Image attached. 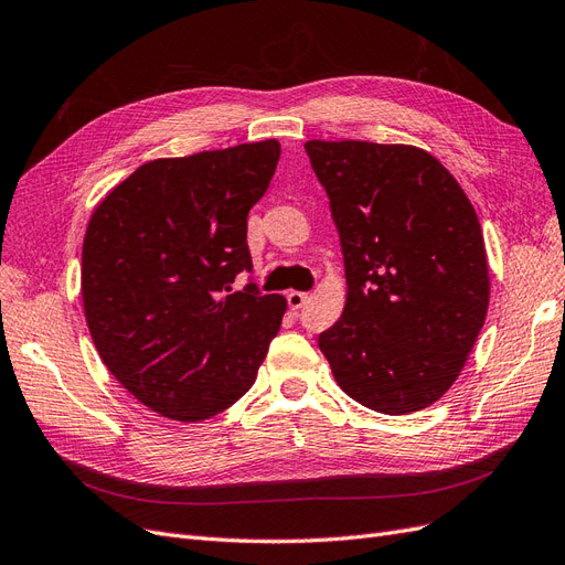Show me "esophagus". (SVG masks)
Wrapping results in <instances>:
<instances>
[{
  "label": "esophagus",
  "mask_w": 565,
  "mask_h": 565,
  "mask_svg": "<svg viewBox=\"0 0 565 565\" xmlns=\"http://www.w3.org/2000/svg\"><path fill=\"white\" fill-rule=\"evenodd\" d=\"M286 300H288V307L294 309V312H298V309L307 302V294H302V290H288Z\"/></svg>",
  "instance_id": "34e87169"
}]
</instances>
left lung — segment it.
<instances>
[{
	"instance_id": "obj_1",
	"label": "left lung",
	"mask_w": 565,
	"mask_h": 565,
	"mask_svg": "<svg viewBox=\"0 0 565 565\" xmlns=\"http://www.w3.org/2000/svg\"><path fill=\"white\" fill-rule=\"evenodd\" d=\"M331 199L348 277L342 317L319 335L335 382L371 411L406 415L460 375L488 312L475 206L413 145L307 140Z\"/></svg>"
}]
</instances>
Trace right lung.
I'll return each instance as SVG.
<instances>
[{"label":"right lung","instance_id":"add662e5","mask_svg":"<svg viewBox=\"0 0 565 565\" xmlns=\"http://www.w3.org/2000/svg\"><path fill=\"white\" fill-rule=\"evenodd\" d=\"M281 145L246 142L142 163L94 211L82 300L96 350L124 390L178 423L223 413L250 390L286 298L256 284L246 217Z\"/></svg>","mask_w":565,"mask_h":565}]
</instances>
